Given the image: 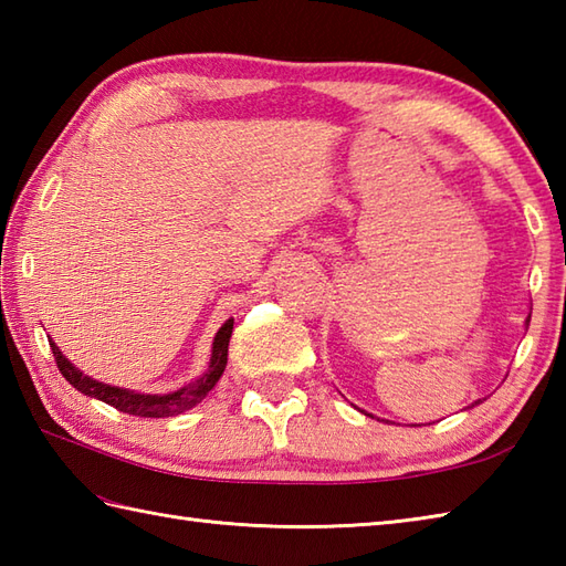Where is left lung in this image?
I'll return each mask as SVG.
<instances>
[{
    "label": "left lung",
    "instance_id": "8db88e82",
    "mask_svg": "<svg viewBox=\"0 0 566 566\" xmlns=\"http://www.w3.org/2000/svg\"><path fill=\"white\" fill-rule=\"evenodd\" d=\"M527 326H531V316L525 318V328H527ZM479 401H482V399H479ZM479 401H474V403H479ZM474 403H472V406H474ZM367 416H369V413H367Z\"/></svg>",
    "mask_w": 566,
    "mask_h": 566
}]
</instances>
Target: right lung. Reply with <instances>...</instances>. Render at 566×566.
Listing matches in <instances>:
<instances>
[{
    "label": "right lung",
    "instance_id": "right-lung-1",
    "mask_svg": "<svg viewBox=\"0 0 566 566\" xmlns=\"http://www.w3.org/2000/svg\"><path fill=\"white\" fill-rule=\"evenodd\" d=\"M231 333H233V318H228L213 338L211 359H209L207 371H203V375L197 377L195 381H189V384H185V387L167 391V394H146V391H134V389H124V387H112V384H104L99 379L84 375L82 369H77L63 353H60V347L53 340H48V343H51V350L55 355L60 375H63L72 384V387L82 391L84 396H92V399L109 403L128 416L170 418V416L185 413V411H189V408L201 403L203 396H207L216 387V381L221 379L226 363H228V343H231Z\"/></svg>",
    "mask_w": 566,
    "mask_h": 566
}]
</instances>
